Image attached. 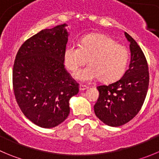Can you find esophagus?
Masks as SVG:
<instances>
[{"instance_id": "obj_1", "label": "esophagus", "mask_w": 159, "mask_h": 159, "mask_svg": "<svg viewBox=\"0 0 159 159\" xmlns=\"http://www.w3.org/2000/svg\"><path fill=\"white\" fill-rule=\"evenodd\" d=\"M89 87L86 86V85H84V84H80V86H79V89L81 91H84V90L87 89Z\"/></svg>"}]
</instances>
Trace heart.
<instances>
[{
	"label": "heart",
	"mask_w": 159,
	"mask_h": 159,
	"mask_svg": "<svg viewBox=\"0 0 159 159\" xmlns=\"http://www.w3.org/2000/svg\"><path fill=\"white\" fill-rule=\"evenodd\" d=\"M87 66L75 75L78 80L90 82L100 78L104 82H112L121 78L129 59L127 48L107 35L91 34L83 37L80 45L71 43L64 50L66 67L75 72L88 61Z\"/></svg>",
	"instance_id": "obj_1"
}]
</instances>
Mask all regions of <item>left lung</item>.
<instances>
[{
  "instance_id": "8db88e82",
  "label": "left lung",
  "mask_w": 159,
  "mask_h": 159,
  "mask_svg": "<svg viewBox=\"0 0 159 159\" xmlns=\"http://www.w3.org/2000/svg\"><path fill=\"white\" fill-rule=\"evenodd\" d=\"M129 41L131 61L122 78L109 84L97 86L100 96L94 112L104 124L117 127L129 122L140 111L149 84L146 57L134 39L125 32Z\"/></svg>"
}]
</instances>
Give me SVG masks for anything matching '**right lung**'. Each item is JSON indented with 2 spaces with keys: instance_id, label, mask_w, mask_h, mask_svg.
<instances>
[{
  "instance_id": "add662e5",
  "label": "right lung",
  "mask_w": 159,
  "mask_h": 159,
  "mask_svg": "<svg viewBox=\"0 0 159 159\" xmlns=\"http://www.w3.org/2000/svg\"><path fill=\"white\" fill-rule=\"evenodd\" d=\"M66 24L44 29L26 40L12 70L14 94L23 115L42 128H53L70 113L69 100L79 91L65 69Z\"/></svg>"
}]
</instances>
